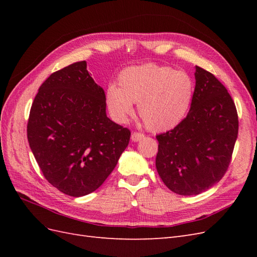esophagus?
Instances as JSON below:
<instances>
[{
    "instance_id": "obj_1",
    "label": "esophagus",
    "mask_w": 257,
    "mask_h": 257,
    "mask_svg": "<svg viewBox=\"0 0 257 257\" xmlns=\"http://www.w3.org/2000/svg\"><path fill=\"white\" fill-rule=\"evenodd\" d=\"M144 137H145V135H144L143 133H137V132H134V133H132L131 139H132V142L136 143V142L142 141V139H143Z\"/></svg>"
}]
</instances>
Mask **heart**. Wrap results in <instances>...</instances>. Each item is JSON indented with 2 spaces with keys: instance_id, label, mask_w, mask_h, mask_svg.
<instances>
[{
  "instance_id": "obj_1",
  "label": "heart",
  "mask_w": 257,
  "mask_h": 257,
  "mask_svg": "<svg viewBox=\"0 0 257 257\" xmlns=\"http://www.w3.org/2000/svg\"><path fill=\"white\" fill-rule=\"evenodd\" d=\"M194 94L191 76L173 67L155 64L131 66L119 74L118 88L106 91V105L112 119L125 123L138 104L147 127L164 132L176 127L188 113Z\"/></svg>"
}]
</instances>
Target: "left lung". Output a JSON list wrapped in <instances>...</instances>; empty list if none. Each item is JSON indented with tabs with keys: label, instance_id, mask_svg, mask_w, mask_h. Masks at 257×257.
Returning <instances> with one entry per match:
<instances>
[{
	"label": "left lung",
	"instance_id": "8db88e82",
	"mask_svg": "<svg viewBox=\"0 0 257 257\" xmlns=\"http://www.w3.org/2000/svg\"><path fill=\"white\" fill-rule=\"evenodd\" d=\"M190 111L172 131L157 136L155 166L167 188L191 196L207 191L226 173L238 137V114L226 88L195 66Z\"/></svg>",
	"mask_w": 257,
	"mask_h": 257
}]
</instances>
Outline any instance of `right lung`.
I'll list each match as a JSON object with an SVG mask.
<instances>
[{
    "instance_id": "1",
    "label": "right lung",
    "mask_w": 257,
    "mask_h": 257,
    "mask_svg": "<svg viewBox=\"0 0 257 257\" xmlns=\"http://www.w3.org/2000/svg\"><path fill=\"white\" fill-rule=\"evenodd\" d=\"M28 141L44 177L80 197L97 190L126 149L131 132L106 114V96L76 62L51 74L31 107Z\"/></svg>"
}]
</instances>
